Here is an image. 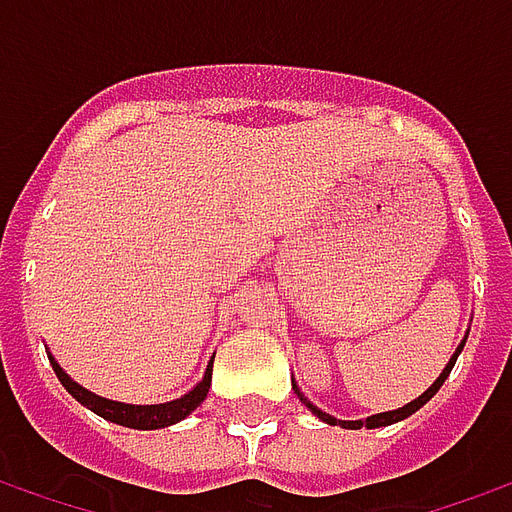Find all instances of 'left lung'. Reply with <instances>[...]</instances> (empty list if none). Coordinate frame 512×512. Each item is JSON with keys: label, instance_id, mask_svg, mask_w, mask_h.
I'll return each mask as SVG.
<instances>
[{"label": "left lung", "instance_id": "obj_1", "mask_svg": "<svg viewBox=\"0 0 512 512\" xmlns=\"http://www.w3.org/2000/svg\"><path fill=\"white\" fill-rule=\"evenodd\" d=\"M461 348H463V343L458 345V351L452 354L450 365H447V367H444V370H441V376L436 378V381H433V386H430L428 392H422V395H419L417 400H411L408 406L397 408V411H384V414H376V417L356 419V422H348V419H334V417H329L326 411H321V408H318V406H312L310 400H307V397L301 395L299 389H296V395L301 397V403H307V408H310V411H312V414H315V417L323 419V422H329V425H340V428H351V430H359V428H384V425H392V422H400V419L411 417L414 411H419V408H422V406H425V403H428L430 397H433V395H436V392H439L441 384H444V378L450 376V370H452V365H455V359H458V354H461Z\"/></svg>", "mask_w": 512, "mask_h": 512}]
</instances>
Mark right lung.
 Instances as JSON below:
<instances>
[{
  "instance_id": "add662e5",
  "label": "right lung",
  "mask_w": 512,
  "mask_h": 512,
  "mask_svg": "<svg viewBox=\"0 0 512 512\" xmlns=\"http://www.w3.org/2000/svg\"><path fill=\"white\" fill-rule=\"evenodd\" d=\"M51 367L60 378V384L71 392L82 406H87L90 411H95L98 417L109 419V422H117V425H126V428L136 430H156L167 428V425H175L183 417H189L194 408L200 406L202 400L208 397V389H211V367L213 362L205 370V376L189 395H183L180 400H172V403H161V406H128V403H115V400H106V397H98L93 392H87L82 386L71 381V378L62 373V367L51 359Z\"/></svg>"
}]
</instances>
